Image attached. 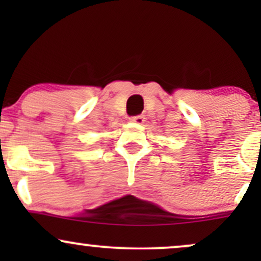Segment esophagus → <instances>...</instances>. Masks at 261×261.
I'll use <instances>...</instances> for the list:
<instances>
[{"instance_id":"obj_1","label":"esophagus","mask_w":261,"mask_h":261,"mask_svg":"<svg viewBox=\"0 0 261 261\" xmlns=\"http://www.w3.org/2000/svg\"><path fill=\"white\" fill-rule=\"evenodd\" d=\"M130 121L131 122H135V124H143V121H145V116H143V115L131 116Z\"/></svg>"}]
</instances>
